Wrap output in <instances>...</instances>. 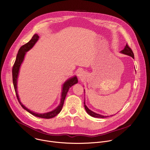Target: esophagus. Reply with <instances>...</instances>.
Listing matches in <instances>:
<instances>
[{
    "mask_svg": "<svg viewBox=\"0 0 150 150\" xmlns=\"http://www.w3.org/2000/svg\"><path fill=\"white\" fill-rule=\"evenodd\" d=\"M78 77L80 80H83L86 77V73L83 71H80L78 73Z\"/></svg>",
    "mask_w": 150,
    "mask_h": 150,
    "instance_id": "1",
    "label": "esophagus"
}]
</instances>
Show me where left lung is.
Segmentation results:
<instances>
[{
    "mask_svg": "<svg viewBox=\"0 0 150 150\" xmlns=\"http://www.w3.org/2000/svg\"><path fill=\"white\" fill-rule=\"evenodd\" d=\"M120 53H122V54H125V55H127V56H129L131 57H132L133 59L134 58V53L132 51V50L128 47V46L127 45H126V46L124 47V49L120 51ZM84 93H85V90H84ZM84 108H85V110L86 111V112H87V114H88L91 117H96V118H105V117H107L108 116H104L103 115H101V114H97V113H96L94 112H93V111L90 110L87 107V105H86V103H85V98H84Z\"/></svg>",
    "mask_w": 150,
    "mask_h": 150,
    "instance_id": "left-lung-1",
    "label": "left lung"
}]
</instances>
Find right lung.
Returning <instances> with one entry per match:
<instances>
[{"label": "right lung", "mask_w": 150, "mask_h": 150, "mask_svg": "<svg viewBox=\"0 0 150 150\" xmlns=\"http://www.w3.org/2000/svg\"><path fill=\"white\" fill-rule=\"evenodd\" d=\"M39 39V36L35 34L32 38V39L26 44L22 46L20 49L18 51V53L16 56V59L14 64V66L13 67L12 69V77H13V83L14 86V88L16 92V94L17 96V98L21 105V106L26 110L28 112L30 113L31 114L38 117L40 118H52L56 116L62 110L63 108V105L64 104V101L66 98V96L67 94V92L69 91V89L73 86V85L77 84L78 83V79L76 76H74L72 77H70L63 84L62 86V93H61V99H60V102L59 105L53 110L51 111L45 112V113H38L34 112L33 111H31L30 110L28 109L26 107H25L21 101L20 98L18 95V79L19 76V70L24 60L25 56L26 54V53L29 51L32 47L35 46V45L36 43V42L38 41Z\"/></svg>", "instance_id": "right-lung-1"}]
</instances>
